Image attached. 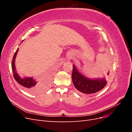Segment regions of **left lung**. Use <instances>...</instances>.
<instances>
[{
  "mask_svg": "<svg viewBox=\"0 0 132 132\" xmlns=\"http://www.w3.org/2000/svg\"><path fill=\"white\" fill-rule=\"evenodd\" d=\"M110 71L108 73L107 77ZM72 81L76 89L81 93L86 94L97 93L102 90L107 84L104 78L95 80L87 79L79 73L74 65L72 71Z\"/></svg>",
  "mask_w": 132,
  "mask_h": 132,
  "instance_id": "left-lung-1",
  "label": "left lung"
}]
</instances>
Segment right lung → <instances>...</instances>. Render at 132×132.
Returning a JSON list of instances; mask_svg holds the SVG:
<instances>
[{"mask_svg":"<svg viewBox=\"0 0 132 132\" xmlns=\"http://www.w3.org/2000/svg\"><path fill=\"white\" fill-rule=\"evenodd\" d=\"M18 51H19V48H18L16 51L15 52L13 58V61H12V63H11V67H12V69H13L14 78H15V80L19 84L24 86L27 89L30 91L34 88V87L37 84V82L35 81V80L32 78H25L23 79H22L19 77V75L17 74V73L16 72V69L15 67V59Z\"/></svg>","mask_w":132,"mask_h":132,"instance_id":"obj_1","label":"right lung"}]
</instances>
